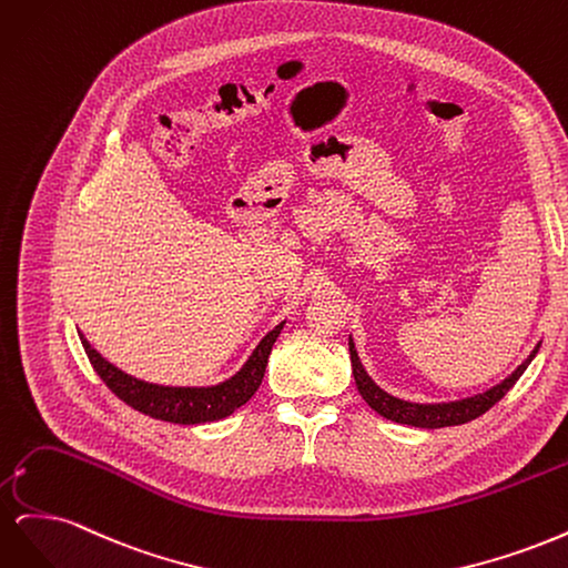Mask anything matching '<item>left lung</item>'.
<instances>
[{"label":"left lung","instance_id":"8db88e82","mask_svg":"<svg viewBox=\"0 0 568 568\" xmlns=\"http://www.w3.org/2000/svg\"><path fill=\"white\" fill-rule=\"evenodd\" d=\"M348 348H351V363H353V376H355V384L359 395H363L365 403L374 409L379 412L382 417L390 419V422H398V424H407V426H419V428H443V426H457V424H467L480 415H486V412L497 403L505 398V393L519 382V376L526 372V367L530 365V359L538 355V348L530 351V355L524 359V363L514 369L505 382H500L497 386L471 395V398H462V400H453V403H409V400H400V398H393L390 393H386L384 388L376 386L372 382V376L365 372L363 363H359L357 351H355V343L353 336L348 338Z\"/></svg>","mask_w":568,"mask_h":568}]
</instances>
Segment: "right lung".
<instances>
[{"label": "right lung", "instance_id": "obj_1", "mask_svg": "<svg viewBox=\"0 0 568 568\" xmlns=\"http://www.w3.org/2000/svg\"><path fill=\"white\" fill-rule=\"evenodd\" d=\"M282 329L284 322H280L272 332H267V336L261 343H257L242 369L215 386H161L134 379V376L111 365L106 357H101V353L92 348V343L84 338L82 332L78 334L94 372L101 376V382H104L125 405L161 422L203 424L230 417L234 409H239L253 398V393L261 386L265 376L267 357L272 353L274 341H277Z\"/></svg>", "mask_w": 568, "mask_h": 568}]
</instances>
